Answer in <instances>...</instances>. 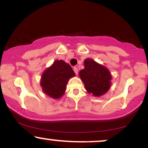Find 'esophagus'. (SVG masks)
<instances>
[{
  "mask_svg": "<svg viewBox=\"0 0 148 148\" xmlns=\"http://www.w3.org/2000/svg\"><path fill=\"white\" fill-rule=\"evenodd\" d=\"M73 69H74V72H75V74H76V75H77L78 72H78V68H77V67H74V68H73Z\"/></svg>",
  "mask_w": 148,
  "mask_h": 148,
  "instance_id": "1",
  "label": "esophagus"
}]
</instances>
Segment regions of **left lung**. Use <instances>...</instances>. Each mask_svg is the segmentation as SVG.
I'll return each instance as SVG.
<instances>
[{
    "mask_svg": "<svg viewBox=\"0 0 148 148\" xmlns=\"http://www.w3.org/2000/svg\"><path fill=\"white\" fill-rule=\"evenodd\" d=\"M84 67L79 75L88 92L95 97H100L106 93L111 85L110 71L91 58L85 59Z\"/></svg>",
    "mask_w": 148,
    "mask_h": 148,
    "instance_id": "obj_1",
    "label": "left lung"
}]
</instances>
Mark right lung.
<instances>
[{"instance_id": "obj_1", "label": "right lung", "mask_w": 148, "mask_h": 148, "mask_svg": "<svg viewBox=\"0 0 148 148\" xmlns=\"http://www.w3.org/2000/svg\"><path fill=\"white\" fill-rule=\"evenodd\" d=\"M74 76L75 73L68 63L62 60H56L42 73L40 86L47 95L58 99L65 92L69 79Z\"/></svg>"}]
</instances>
